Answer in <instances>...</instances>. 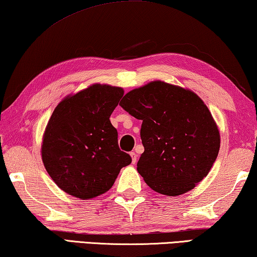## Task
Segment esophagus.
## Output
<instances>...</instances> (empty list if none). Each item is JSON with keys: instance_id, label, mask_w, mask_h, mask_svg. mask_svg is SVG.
Wrapping results in <instances>:
<instances>
[{"instance_id": "obj_1", "label": "esophagus", "mask_w": 257, "mask_h": 257, "mask_svg": "<svg viewBox=\"0 0 257 257\" xmlns=\"http://www.w3.org/2000/svg\"><path fill=\"white\" fill-rule=\"evenodd\" d=\"M130 157H132V163L133 164H136V162H137V155L135 152H130Z\"/></svg>"}]
</instances>
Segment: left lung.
Here are the masks:
<instances>
[{
	"mask_svg": "<svg viewBox=\"0 0 257 257\" xmlns=\"http://www.w3.org/2000/svg\"><path fill=\"white\" fill-rule=\"evenodd\" d=\"M120 106L142 120L144 152L137 171L151 189L178 196L208 175L219 152L220 135L195 92L153 80L129 91Z\"/></svg>",
	"mask_w": 257,
	"mask_h": 257,
	"instance_id": "left-lung-1",
	"label": "left lung"
}]
</instances>
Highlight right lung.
I'll return each instance as SVG.
<instances>
[{"instance_id": "right-lung-1", "label": "right lung", "mask_w": 257, "mask_h": 257, "mask_svg": "<svg viewBox=\"0 0 257 257\" xmlns=\"http://www.w3.org/2000/svg\"><path fill=\"white\" fill-rule=\"evenodd\" d=\"M123 93L122 87L92 84L67 95L49 118L41 158L56 186L71 196L90 200L106 193L132 163L109 120Z\"/></svg>"}]
</instances>
